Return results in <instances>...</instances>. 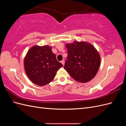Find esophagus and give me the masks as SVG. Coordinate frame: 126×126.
<instances>
[{
  "label": "esophagus",
  "mask_w": 126,
  "mask_h": 126,
  "mask_svg": "<svg viewBox=\"0 0 126 126\" xmlns=\"http://www.w3.org/2000/svg\"><path fill=\"white\" fill-rule=\"evenodd\" d=\"M61 63H62L63 64V65H64V60H63L62 62H61Z\"/></svg>",
  "instance_id": "1"
}]
</instances>
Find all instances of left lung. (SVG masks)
Segmentation results:
<instances>
[{
  "label": "left lung",
  "instance_id": "obj_1",
  "mask_svg": "<svg viewBox=\"0 0 126 126\" xmlns=\"http://www.w3.org/2000/svg\"><path fill=\"white\" fill-rule=\"evenodd\" d=\"M68 57L63 68L75 80L87 82L96 75L101 58L97 49L85 41L67 44Z\"/></svg>",
  "mask_w": 126,
  "mask_h": 126
}]
</instances>
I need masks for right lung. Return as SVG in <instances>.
I'll return each instance as SVG.
<instances>
[{
  "mask_svg": "<svg viewBox=\"0 0 126 126\" xmlns=\"http://www.w3.org/2000/svg\"><path fill=\"white\" fill-rule=\"evenodd\" d=\"M49 46H34L28 51L24 59L27 76L33 83L43 86L54 80L57 71L63 65L57 60Z\"/></svg>",
  "mask_w": 126,
  "mask_h": 126,
  "instance_id": "right-lung-1",
  "label": "right lung"
}]
</instances>
